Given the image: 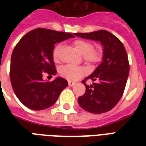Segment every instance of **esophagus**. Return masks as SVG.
<instances>
[{
  "instance_id": "obj_1",
  "label": "esophagus",
  "mask_w": 146,
  "mask_h": 146,
  "mask_svg": "<svg viewBox=\"0 0 146 146\" xmlns=\"http://www.w3.org/2000/svg\"><path fill=\"white\" fill-rule=\"evenodd\" d=\"M68 84H69V86H70V87H73L74 84H75V83L74 82H71V81H69V83H68Z\"/></svg>"
}]
</instances>
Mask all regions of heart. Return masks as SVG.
<instances>
[{
	"label": "heart",
	"instance_id": "heart-1",
	"mask_svg": "<svg viewBox=\"0 0 146 146\" xmlns=\"http://www.w3.org/2000/svg\"><path fill=\"white\" fill-rule=\"evenodd\" d=\"M75 48L83 54L84 60L91 64H97L102 60V52L99 49L93 48L90 41L84 40H76L73 42ZM62 51V44H58L52 51V58L55 62H59ZM87 73V70L81 66L65 65L60 67L59 74L62 77L70 81H75Z\"/></svg>",
	"mask_w": 146,
	"mask_h": 146
}]
</instances>
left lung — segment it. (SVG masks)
<instances>
[{"instance_id":"8db88e82","label":"left lung","mask_w":146,"mask_h":146,"mask_svg":"<svg viewBox=\"0 0 146 146\" xmlns=\"http://www.w3.org/2000/svg\"><path fill=\"white\" fill-rule=\"evenodd\" d=\"M75 35L100 41L104 48L102 62L92 75L82 80L86 91L78 98V103L89 113L108 112L118 103L125 89L130 70L125 48L119 39L106 30L76 33ZM88 79L96 82L88 86L86 81Z\"/></svg>"}]
</instances>
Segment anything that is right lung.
Segmentation results:
<instances>
[{
  "mask_svg": "<svg viewBox=\"0 0 146 146\" xmlns=\"http://www.w3.org/2000/svg\"><path fill=\"white\" fill-rule=\"evenodd\" d=\"M71 37H74L71 33L37 28L18 42L11 54L10 79L15 94L25 106L33 110L51 107L68 86L62 77L44 81L43 74H56L52 58L54 44Z\"/></svg>",
  "mask_w": 146,
  "mask_h": 146,
  "instance_id": "1",
  "label": "right lung"
}]
</instances>
